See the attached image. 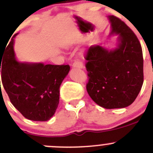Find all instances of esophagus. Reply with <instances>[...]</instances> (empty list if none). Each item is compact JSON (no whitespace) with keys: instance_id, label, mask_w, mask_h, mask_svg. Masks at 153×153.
Wrapping results in <instances>:
<instances>
[{"instance_id":"esophagus-1","label":"esophagus","mask_w":153,"mask_h":153,"mask_svg":"<svg viewBox=\"0 0 153 153\" xmlns=\"http://www.w3.org/2000/svg\"><path fill=\"white\" fill-rule=\"evenodd\" d=\"M83 62L81 59H76L74 62L73 63V67L74 68H83Z\"/></svg>"}]
</instances>
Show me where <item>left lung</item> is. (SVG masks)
I'll return each instance as SVG.
<instances>
[{
  "instance_id": "1",
  "label": "left lung",
  "mask_w": 153,
  "mask_h": 153,
  "mask_svg": "<svg viewBox=\"0 0 153 153\" xmlns=\"http://www.w3.org/2000/svg\"><path fill=\"white\" fill-rule=\"evenodd\" d=\"M110 35L116 34L117 46L108 50L93 45L85 55L88 82L86 89L97 105L107 109L123 108L134 102L144 82L141 43L133 31L119 18L108 16Z\"/></svg>"
}]
</instances>
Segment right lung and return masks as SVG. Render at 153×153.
Instances as JSON below:
<instances>
[{
    "label": "right lung",
    "instance_id": "obj_1",
    "mask_svg": "<svg viewBox=\"0 0 153 153\" xmlns=\"http://www.w3.org/2000/svg\"><path fill=\"white\" fill-rule=\"evenodd\" d=\"M13 45L12 39L0 62L1 80L6 94L25 118L37 122L49 120L59 105V87L70 66L18 62Z\"/></svg>",
    "mask_w": 153,
    "mask_h": 153
}]
</instances>
